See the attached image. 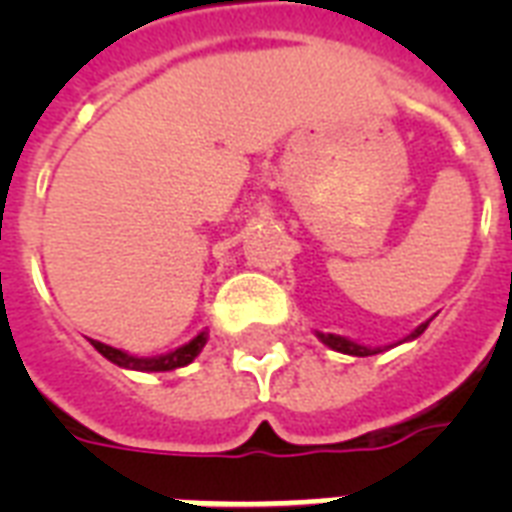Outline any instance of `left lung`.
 <instances>
[{"label": "left lung", "mask_w": 512, "mask_h": 512, "mask_svg": "<svg viewBox=\"0 0 512 512\" xmlns=\"http://www.w3.org/2000/svg\"><path fill=\"white\" fill-rule=\"evenodd\" d=\"M425 327H428V321L414 329L412 335L406 337V340H414V337H420L422 332H425ZM316 335H319V340L324 342V345H329L332 350H340V353H348V356H374V353H380V348H364V345H358V342H350L348 337L321 335V332H316Z\"/></svg>", "instance_id": "left-lung-1"}]
</instances>
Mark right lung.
<instances>
[{"instance_id":"add662e5","label":"right lung","mask_w":512,"mask_h":512,"mask_svg":"<svg viewBox=\"0 0 512 512\" xmlns=\"http://www.w3.org/2000/svg\"><path fill=\"white\" fill-rule=\"evenodd\" d=\"M92 348L98 350L100 356H106L108 361H114L116 366H124V369H138V372H172V369H180V366L191 364L193 358L199 356L201 348L207 345V332H199L191 342H185L183 348L172 350V353H164V356L154 358H138L124 353L119 348H111L106 342L90 340Z\"/></svg>"}]
</instances>
